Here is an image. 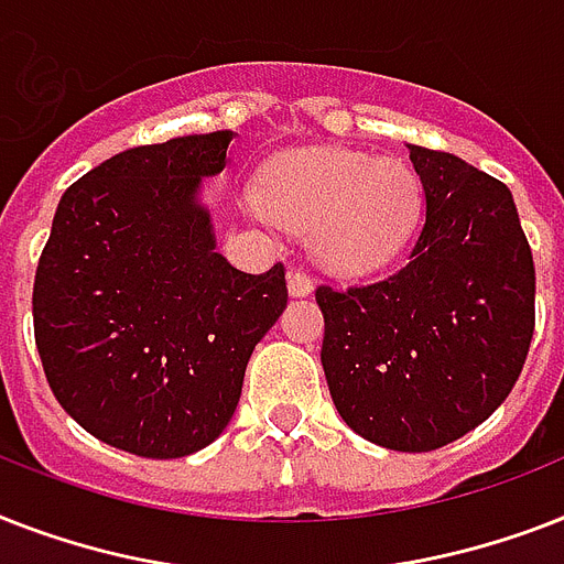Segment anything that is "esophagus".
Wrapping results in <instances>:
<instances>
[{
	"label": "esophagus",
	"mask_w": 564,
	"mask_h": 564,
	"mask_svg": "<svg viewBox=\"0 0 564 564\" xmlns=\"http://www.w3.org/2000/svg\"><path fill=\"white\" fill-rule=\"evenodd\" d=\"M290 292L295 299H304L313 292V278H310L307 269H292L290 272Z\"/></svg>",
	"instance_id": "esophagus-1"
}]
</instances>
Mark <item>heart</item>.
<instances>
[{
  "label": "heart",
  "instance_id": "1",
  "mask_svg": "<svg viewBox=\"0 0 564 564\" xmlns=\"http://www.w3.org/2000/svg\"><path fill=\"white\" fill-rule=\"evenodd\" d=\"M260 207L286 228L313 230V248L327 265L375 272L412 237L421 187L401 161L299 149L265 166Z\"/></svg>",
  "mask_w": 564,
  "mask_h": 564
}]
</instances>
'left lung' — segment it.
Returning a JSON list of instances; mask_svg holds the SVG:
<instances>
[{"label": "left lung", "mask_w": 564, "mask_h": 564, "mask_svg": "<svg viewBox=\"0 0 564 564\" xmlns=\"http://www.w3.org/2000/svg\"><path fill=\"white\" fill-rule=\"evenodd\" d=\"M427 216L410 263L383 281L318 283L330 398L375 445L424 454L489 419L535 327L533 251L503 181L410 145Z\"/></svg>", "instance_id": "left-lung-1"}]
</instances>
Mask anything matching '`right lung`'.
<instances>
[{
  "label": "right lung",
  "instance_id": "right-lung-1",
  "mask_svg": "<svg viewBox=\"0 0 564 564\" xmlns=\"http://www.w3.org/2000/svg\"><path fill=\"white\" fill-rule=\"evenodd\" d=\"M230 140L213 131L113 154L66 189L40 254L31 313L48 386L87 433L128 454L210 445L286 307L283 263L234 269L195 202Z\"/></svg>",
  "mask_w": 564,
  "mask_h": 564
}]
</instances>
